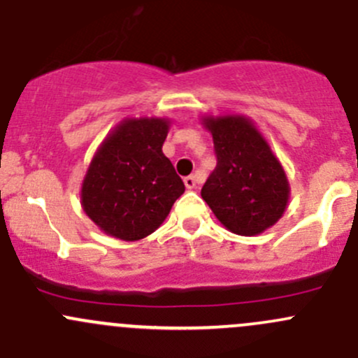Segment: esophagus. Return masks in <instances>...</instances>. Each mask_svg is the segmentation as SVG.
<instances>
[{
	"label": "esophagus",
	"instance_id": "34e87169",
	"mask_svg": "<svg viewBox=\"0 0 358 358\" xmlns=\"http://www.w3.org/2000/svg\"><path fill=\"white\" fill-rule=\"evenodd\" d=\"M183 183H185V187L189 190H192V189H196L197 187V183H199V178H197L196 175H190V176H185V178H183Z\"/></svg>",
	"mask_w": 358,
	"mask_h": 358
}]
</instances>
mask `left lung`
Masks as SVG:
<instances>
[{
  "mask_svg": "<svg viewBox=\"0 0 358 358\" xmlns=\"http://www.w3.org/2000/svg\"><path fill=\"white\" fill-rule=\"evenodd\" d=\"M211 133L216 168L201 190L213 215L232 234L255 237L282 218L291 196L279 157L251 117L202 115Z\"/></svg>",
  "mask_w": 358,
  "mask_h": 358,
  "instance_id": "1",
  "label": "left lung"
}]
</instances>
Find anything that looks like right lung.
Wrapping results in <instances>:
<instances>
[{"label": "right lung", "instance_id": "1", "mask_svg": "<svg viewBox=\"0 0 358 358\" xmlns=\"http://www.w3.org/2000/svg\"><path fill=\"white\" fill-rule=\"evenodd\" d=\"M169 117H126L107 133L81 183V208L106 236L133 243L156 232L185 192L162 154Z\"/></svg>", "mask_w": 358, "mask_h": 358}]
</instances>
